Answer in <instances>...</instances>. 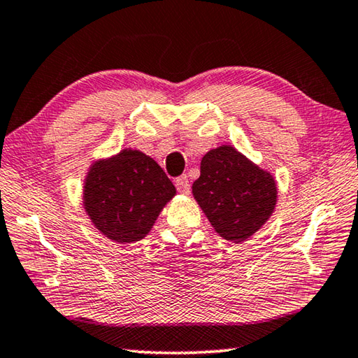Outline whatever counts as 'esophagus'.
Returning a JSON list of instances; mask_svg holds the SVG:
<instances>
[{"label": "esophagus", "instance_id": "34e87169", "mask_svg": "<svg viewBox=\"0 0 358 358\" xmlns=\"http://www.w3.org/2000/svg\"><path fill=\"white\" fill-rule=\"evenodd\" d=\"M174 185L180 193H189L190 192V182H189V178H187V174H182V176H179V178H176Z\"/></svg>", "mask_w": 358, "mask_h": 358}]
</instances>
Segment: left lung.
Segmentation results:
<instances>
[{"mask_svg": "<svg viewBox=\"0 0 358 358\" xmlns=\"http://www.w3.org/2000/svg\"><path fill=\"white\" fill-rule=\"evenodd\" d=\"M192 190L214 229L231 242L253 236L277 203V185L271 173L231 146L212 149L203 157L201 176Z\"/></svg>", "mask_w": 358, "mask_h": 358, "instance_id": "left-lung-1", "label": "left lung"}]
</instances>
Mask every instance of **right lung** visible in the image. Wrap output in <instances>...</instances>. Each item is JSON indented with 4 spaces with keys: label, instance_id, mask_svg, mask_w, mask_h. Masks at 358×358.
<instances>
[{
    "label": "right lung",
    "instance_id": "right-lung-1",
    "mask_svg": "<svg viewBox=\"0 0 358 358\" xmlns=\"http://www.w3.org/2000/svg\"><path fill=\"white\" fill-rule=\"evenodd\" d=\"M176 189L165 171L140 150L125 149L91 166L85 209L99 231L119 243L143 239Z\"/></svg>",
    "mask_w": 358,
    "mask_h": 358
}]
</instances>
